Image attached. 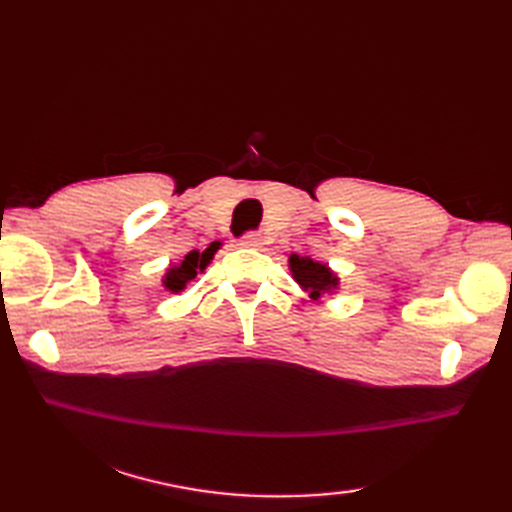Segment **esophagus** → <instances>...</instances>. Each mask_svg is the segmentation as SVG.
Returning <instances> with one entry per match:
<instances>
[{"label": "esophagus", "mask_w": 512, "mask_h": 512, "mask_svg": "<svg viewBox=\"0 0 512 512\" xmlns=\"http://www.w3.org/2000/svg\"><path fill=\"white\" fill-rule=\"evenodd\" d=\"M242 246H246V248H262L264 246V239H262V235H259V233H246L242 237Z\"/></svg>", "instance_id": "obj_1"}]
</instances>
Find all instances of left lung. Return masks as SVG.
Masks as SVG:
<instances>
[{"label": "left lung", "mask_w": 512, "mask_h": 512, "mask_svg": "<svg viewBox=\"0 0 512 512\" xmlns=\"http://www.w3.org/2000/svg\"><path fill=\"white\" fill-rule=\"evenodd\" d=\"M290 270L292 277H295L297 284L308 292L310 299L317 301L325 292H332L336 286H339V279L332 273V270L312 262L310 257H299V255H290Z\"/></svg>", "instance_id": "left-lung-1"}]
</instances>
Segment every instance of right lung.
I'll return each mask as SVG.
<instances>
[{
    "label": "right lung",
    "instance_id": "add662e5",
    "mask_svg": "<svg viewBox=\"0 0 512 512\" xmlns=\"http://www.w3.org/2000/svg\"><path fill=\"white\" fill-rule=\"evenodd\" d=\"M213 253H215L213 244L206 250H202V253H198V250H191V253L182 259L180 266H173L167 270L162 284H165V288L171 292L184 290V286H187L189 281H193L195 275L202 273V270L209 266V262L213 259Z\"/></svg>",
    "mask_w": 512,
    "mask_h": 512
}]
</instances>
